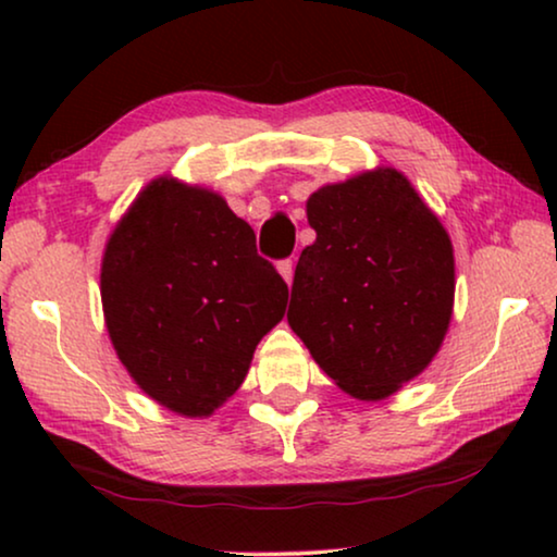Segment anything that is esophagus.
<instances>
[{"mask_svg":"<svg viewBox=\"0 0 557 557\" xmlns=\"http://www.w3.org/2000/svg\"><path fill=\"white\" fill-rule=\"evenodd\" d=\"M278 273L286 278V284H292V278H294V261H292V258H284V261H278Z\"/></svg>","mask_w":557,"mask_h":557,"instance_id":"1","label":"esophagus"}]
</instances>
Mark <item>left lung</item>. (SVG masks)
I'll use <instances>...</instances> for the list:
<instances>
[{
  "mask_svg": "<svg viewBox=\"0 0 557 557\" xmlns=\"http://www.w3.org/2000/svg\"><path fill=\"white\" fill-rule=\"evenodd\" d=\"M317 240L296 263L288 324L355 398L380 400L438 352L454 307V248L395 170L317 189Z\"/></svg>",
  "mask_w": 557,
  "mask_h": 557,
  "instance_id": "8db88e82",
  "label": "left lung"
}]
</instances>
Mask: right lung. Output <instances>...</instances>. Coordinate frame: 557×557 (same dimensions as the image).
Instances as JSON below:
<instances>
[{
    "label": "right lung",
    "mask_w": 557,
    "mask_h": 557,
    "mask_svg": "<svg viewBox=\"0 0 557 557\" xmlns=\"http://www.w3.org/2000/svg\"><path fill=\"white\" fill-rule=\"evenodd\" d=\"M101 299L136 385L174 413L208 416L246 380L288 286L223 197L162 177L113 231Z\"/></svg>",
    "instance_id": "add662e5"
}]
</instances>
